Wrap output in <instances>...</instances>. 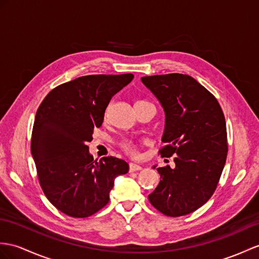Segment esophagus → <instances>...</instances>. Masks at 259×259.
<instances>
[{"label": "esophagus", "instance_id": "obj_1", "mask_svg": "<svg viewBox=\"0 0 259 259\" xmlns=\"http://www.w3.org/2000/svg\"><path fill=\"white\" fill-rule=\"evenodd\" d=\"M142 170V167L135 165V163H130V172H133V171H140Z\"/></svg>", "mask_w": 259, "mask_h": 259}]
</instances>
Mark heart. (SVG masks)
Returning a JSON list of instances; mask_svg holds the SVG:
<instances>
[{
	"label": "heart",
	"mask_w": 259,
	"mask_h": 259,
	"mask_svg": "<svg viewBox=\"0 0 259 259\" xmlns=\"http://www.w3.org/2000/svg\"><path fill=\"white\" fill-rule=\"evenodd\" d=\"M138 102H144V101H138ZM121 148L125 151L126 154L131 156H137L138 155V147L137 145L132 141H124L121 143Z\"/></svg>",
	"instance_id": "heart-1"
}]
</instances>
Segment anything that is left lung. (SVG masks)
I'll list each match as a JSON object with an SVG mask.
<instances>
[{
    "mask_svg": "<svg viewBox=\"0 0 259 259\" xmlns=\"http://www.w3.org/2000/svg\"><path fill=\"white\" fill-rule=\"evenodd\" d=\"M166 113L161 157L174 156L175 167L157 168L160 182L148 195L155 209L182 217L202 206L215 191L228 156L223 111L213 94L188 74L143 77ZM155 168V167H154Z\"/></svg>",
    "mask_w": 259,
    "mask_h": 259,
    "instance_id": "1",
    "label": "left lung"
}]
</instances>
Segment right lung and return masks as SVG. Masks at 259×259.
Returning a JSON list of instances; mask_svg holds the SVG:
<instances>
[{"label": "right lung", "instance_id": "obj_1", "mask_svg": "<svg viewBox=\"0 0 259 259\" xmlns=\"http://www.w3.org/2000/svg\"><path fill=\"white\" fill-rule=\"evenodd\" d=\"M132 73L91 74L50 91L37 110L30 150L39 185L56 209L83 219L110 201V191L128 163L116 157L93 159L88 142L103 123L112 97L133 80Z\"/></svg>", "mask_w": 259, "mask_h": 259}]
</instances>
